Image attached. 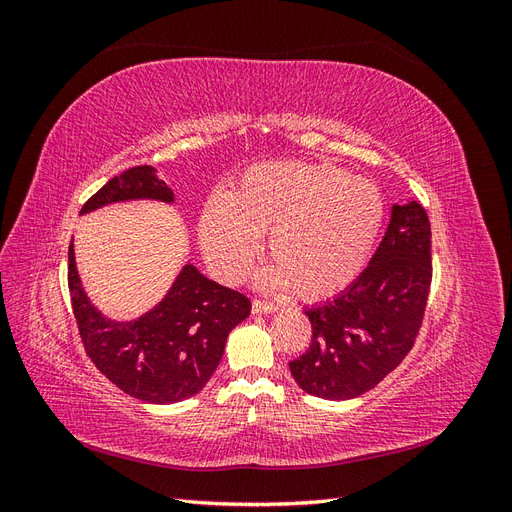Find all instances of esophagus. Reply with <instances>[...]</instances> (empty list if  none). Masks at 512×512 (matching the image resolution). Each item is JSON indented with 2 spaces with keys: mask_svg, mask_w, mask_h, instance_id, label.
<instances>
[{
  "mask_svg": "<svg viewBox=\"0 0 512 512\" xmlns=\"http://www.w3.org/2000/svg\"><path fill=\"white\" fill-rule=\"evenodd\" d=\"M277 307L275 303H271V301H265V299H254L252 301V312L254 314H273V312H277Z\"/></svg>",
  "mask_w": 512,
  "mask_h": 512,
  "instance_id": "1",
  "label": "esophagus"
}]
</instances>
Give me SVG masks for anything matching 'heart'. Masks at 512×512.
I'll list each match as a JSON object with an SVG mask.
<instances>
[{
	"label": "heart",
	"instance_id": "heart-1",
	"mask_svg": "<svg viewBox=\"0 0 512 512\" xmlns=\"http://www.w3.org/2000/svg\"><path fill=\"white\" fill-rule=\"evenodd\" d=\"M384 218L378 188L331 164L275 162L247 170L230 194H213L200 243L222 280L250 269L267 233L271 286L292 284L305 299L350 286L369 258Z\"/></svg>",
	"mask_w": 512,
	"mask_h": 512
}]
</instances>
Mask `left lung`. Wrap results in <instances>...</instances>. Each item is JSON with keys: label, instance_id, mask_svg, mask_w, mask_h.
I'll use <instances>...</instances> for the list:
<instances>
[{"label": "left lung", "instance_id": "obj_1", "mask_svg": "<svg viewBox=\"0 0 512 512\" xmlns=\"http://www.w3.org/2000/svg\"><path fill=\"white\" fill-rule=\"evenodd\" d=\"M431 288V224L421 203L393 205L391 222L365 271L333 301L305 309L312 342L290 361L301 389L352 399L374 389L406 359Z\"/></svg>", "mask_w": 512, "mask_h": 512}]
</instances>
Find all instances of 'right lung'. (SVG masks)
I'll return each instance as SVG.
<instances>
[{"instance_id":"right-lung-1","label":"right lung","mask_w":512,"mask_h":512,"mask_svg":"<svg viewBox=\"0 0 512 512\" xmlns=\"http://www.w3.org/2000/svg\"><path fill=\"white\" fill-rule=\"evenodd\" d=\"M134 198L173 203V190L151 166L123 170L91 196L81 213ZM72 314L85 352L102 374L130 397L149 404H177L203 391L220 365L226 337L250 316L245 294L215 284L185 265L164 301L132 322L104 318L89 303L68 250Z\"/></svg>"}]
</instances>
